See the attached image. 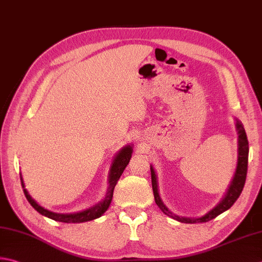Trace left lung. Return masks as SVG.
Wrapping results in <instances>:
<instances>
[{
    "label": "left lung",
    "mask_w": 262,
    "mask_h": 262,
    "mask_svg": "<svg viewBox=\"0 0 262 262\" xmlns=\"http://www.w3.org/2000/svg\"><path fill=\"white\" fill-rule=\"evenodd\" d=\"M236 127L238 130V161H237L236 172H235V176L233 178L232 184H230V186L228 188L226 195H225V198L223 199V201L220 202L216 208L212 209L211 211L208 212L207 214H204L203 217L195 218V219H189V218L178 217V216H176V214H173L169 211V210L165 207V204L162 203L160 195H159L156 172H155V170H153V168L151 167V179H152L153 194H155V200H156L157 206L160 208L163 212L168 214V216L170 214V217L178 220V222H181V223H185V224L207 223V222H209V220H211L213 218H216L217 216H219L220 213L226 211V210H228L235 202H236V200L238 199L241 193H242V191H243L245 179H247L248 158H249V141L247 137V133H245L244 127L239 121L236 122Z\"/></svg>",
    "instance_id": "8db88e82"
}]
</instances>
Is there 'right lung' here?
<instances>
[{"instance_id":"1","label":"right lung","mask_w":262,"mask_h":262,"mask_svg":"<svg viewBox=\"0 0 262 262\" xmlns=\"http://www.w3.org/2000/svg\"><path fill=\"white\" fill-rule=\"evenodd\" d=\"M132 153H133V148L130 145L124 147L119 153H118V156L115 158L114 163H112V166H111V170H110V175H109V192H107V195L105 196L103 201L100 202L97 206L91 208L89 210H85V211L77 212V213H70V214H61V213H54V212L49 211V210H46L40 206H38V204L34 201L32 196L28 194L27 189H25L23 178L20 177L21 178V186L24 188L25 196L28 200L30 206H32L36 210V211H38L40 214H43V216H45V217L55 220V222L85 223V222H90V220L99 218L106 211L107 208H109L112 196H114V189H115L116 184L118 182V179L120 178L121 173L124 172L125 168L128 165V162H129L130 158H132Z\"/></svg>"}]
</instances>
